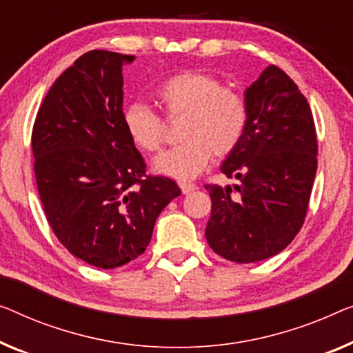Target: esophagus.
I'll return each mask as SVG.
<instances>
[{
    "mask_svg": "<svg viewBox=\"0 0 353 353\" xmlns=\"http://www.w3.org/2000/svg\"><path fill=\"white\" fill-rule=\"evenodd\" d=\"M179 187H181V192L183 194H188V193H192L193 190H196L194 183H190V182H181V183H179Z\"/></svg>",
    "mask_w": 353,
    "mask_h": 353,
    "instance_id": "34e87169",
    "label": "esophagus"
}]
</instances>
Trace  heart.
Returning a JSON list of instances; mask_svg holds the SVG:
<instances>
[{
    "mask_svg": "<svg viewBox=\"0 0 353 353\" xmlns=\"http://www.w3.org/2000/svg\"><path fill=\"white\" fill-rule=\"evenodd\" d=\"M170 122H179L182 144L161 154L154 168L179 182L198 177L215 155L223 159L238 149L249 125V106L243 93L223 87L209 72L187 70L168 77L155 90ZM123 128L139 150L154 154L166 139V122L144 103L125 108Z\"/></svg>",
    "mask_w": 353,
    "mask_h": 353,
    "instance_id": "obj_1",
    "label": "heart"
}]
</instances>
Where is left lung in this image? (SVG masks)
I'll use <instances>...</instances> for the list:
<instances>
[{
  "instance_id": "obj_1",
  "label": "left lung",
  "mask_w": 353,
  "mask_h": 353,
  "mask_svg": "<svg viewBox=\"0 0 353 353\" xmlns=\"http://www.w3.org/2000/svg\"><path fill=\"white\" fill-rule=\"evenodd\" d=\"M245 101V134L222 165L236 183L206 185L208 244L236 263L266 260L294 239L307 214L319 150L307 99L281 68L268 66Z\"/></svg>"
}]
</instances>
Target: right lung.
Segmentation results:
<instances>
[{"instance_id":"obj_1","label":"right lung","mask_w":353,"mask_h":353,"mask_svg":"<svg viewBox=\"0 0 353 353\" xmlns=\"http://www.w3.org/2000/svg\"><path fill=\"white\" fill-rule=\"evenodd\" d=\"M133 55L90 50L57 79L36 115L31 147L47 222L88 265L112 270L144 254L157 217L181 194L147 174L123 128V63Z\"/></svg>"}]
</instances>
